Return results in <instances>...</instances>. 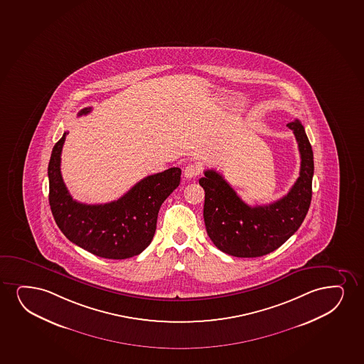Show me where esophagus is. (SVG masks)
<instances>
[{
    "mask_svg": "<svg viewBox=\"0 0 364 364\" xmlns=\"http://www.w3.org/2000/svg\"><path fill=\"white\" fill-rule=\"evenodd\" d=\"M199 172H200V168H199L198 166L194 165V164H189V165L186 166L183 175L186 178L191 180V178L197 177L199 175Z\"/></svg>",
    "mask_w": 364,
    "mask_h": 364,
    "instance_id": "esophagus-1",
    "label": "esophagus"
}]
</instances>
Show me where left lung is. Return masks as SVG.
<instances>
[{
    "label": "left lung",
    "instance_id": "8db88e82",
    "mask_svg": "<svg viewBox=\"0 0 364 364\" xmlns=\"http://www.w3.org/2000/svg\"><path fill=\"white\" fill-rule=\"evenodd\" d=\"M287 127L294 133L301 162L298 180L283 198L250 207L217 171H205L199 180L205 192L207 232L223 252L235 257L264 256L284 244L306 217L313 194V149L299 120Z\"/></svg>",
    "mask_w": 364,
    "mask_h": 364
}]
</instances>
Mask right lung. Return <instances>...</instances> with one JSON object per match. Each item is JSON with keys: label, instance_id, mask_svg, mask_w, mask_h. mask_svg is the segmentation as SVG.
<instances>
[{"label": "right lung", "instance_id": "right-lung-1", "mask_svg": "<svg viewBox=\"0 0 364 364\" xmlns=\"http://www.w3.org/2000/svg\"><path fill=\"white\" fill-rule=\"evenodd\" d=\"M91 111V107L83 108L77 115ZM66 134L53 147L48 166L49 204L56 225L71 242L98 257L124 259L143 252L151 244L162 203L180 184L181 168L147 176L118 200L80 203L70 196L61 177Z\"/></svg>", "mask_w": 364, "mask_h": 364}]
</instances>
